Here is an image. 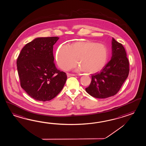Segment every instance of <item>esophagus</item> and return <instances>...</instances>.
<instances>
[{"mask_svg": "<svg viewBox=\"0 0 146 146\" xmlns=\"http://www.w3.org/2000/svg\"><path fill=\"white\" fill-rule=\"evenodd\" d=\"M67 76H68V77L75 76V74H70V73H67Z\"/></svg>", "mask_w": 146, "mask_h": 146, "instance_id": "34e87169", "label": "esophagus"}]
</instances>
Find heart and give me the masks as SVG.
<instances>
[{
  "mask_svg": "<svg viewBox=\"0 0 146 146\" xmlns=\"http://www.w3.org/2000/svg\"><path fill=\"white\" fill-rule=\"evenodd\" d=\"M59 67L68 70L77 63L79 69L85 73L92 74L100 71L107 63L108 50L107 46L93 41L75 42L69 45L60 46L56 54Z\"/></svg>",
  "mask_w": 146,
  "mask_h": 146,
  "instance_id": "1",
  "label": "heart"
}]
</instances>
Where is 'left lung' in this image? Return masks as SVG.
Masks as SVG:
<instances>
[{"mask_svg":"<svg viewBox=\"0 0 146 146\" xmlns=\"http://www.w3.org/2000/svg\"><path fill=\"white\" fill-rule=\"evenodd\" d=\"M112 56L100 73L92 75L91 84L85 90L92 96L105 98L116 94L128 78L129 63L123 45L112 39Z\"/></svg>","mask_w":146,"mask_h":146,"instance_id":"8db88e82","label":"left lung"}]
</instances>
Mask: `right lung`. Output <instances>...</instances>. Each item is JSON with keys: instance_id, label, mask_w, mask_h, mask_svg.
I'll use <instances>...</instances> for the list:
<instances>
[{"instance_id": "add662e5", "label": "right lung", "mask_w": 146, "mask_h": 146, "mask_svg": "<svg viewBox=\"0 0 146 146\" xmlns=\"http://www.w3.org/2000/svg\"><path fill=\"white\" fill-rule=\"evenodd\" d=\"M58 36L37 38L23 48L17 61L20 85L37 101H50L61 91L67 79L54 63L53 45Z\"/></svg>"}]
</instances>
